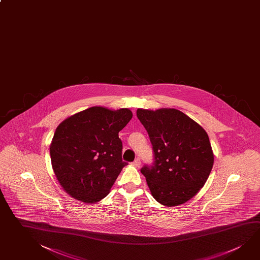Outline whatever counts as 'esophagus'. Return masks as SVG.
<instances>
[{
  "mask_svg": "<svg viewBox=\"0 0 260 260\" xmlns=\"http://www.w3.org/2000/svg\"><path fill=\"white\" fill-rule=\"evenodd\" d=\"M133 164H134L135 166H140V165H141V159H140V158H137V159H135V160L133 161Z\"/></svg>",
  "mask_w": 260,
  "mask_h": 260,
  "instance_id": "1",
  "label": "esophagus"
}]
</instances>
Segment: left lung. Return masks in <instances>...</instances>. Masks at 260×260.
<instances>
[{"label":"left lung","instance_id":"obj_1","mask_svg":"<svg viewBox=\"0 0 260 260\" xmlns=\"http://www.w3.org/2000/svg\"><path fill=\"white\" fill-rule=\"evenodd\" d=\"M153 150V164L141 172L155 200L174 207L196 196L205 185L214 164L207 133L175 109L137 110Z\"/></svg>","mask_w":260,"mask_h":260}]
</instances>
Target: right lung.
<instances>
[{
    "label": "right lung",
    "mask_w": 260,
    "mask_h": 260,
    "mask_svg": "<svg viewBox=\"0 0 260 260\" xmlns=\"http://www.w3.org/2000/svg\"><path fill=\"white\" fill-rule=\"evenodd\" d=\"M128 109L92 107L64 119L50 145L52 167L64 191L77 200L105 198L125 165L119 132L132 119Z\"/></svg>",
    "instance_id": "right-lung-1"
}]
</instances>
